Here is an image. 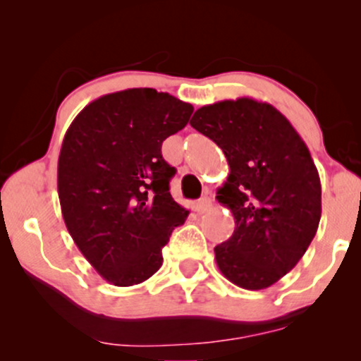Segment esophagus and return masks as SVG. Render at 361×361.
I'll list each match as a JSON object with an SVG mask.
<instances>
[{"mask_svg": "<svg viewBox=\"0 0 361 361\" xmlns=\"http://www.w3.org/2000/svg\"><path fill=\"white\" fill-rule=\"evenodd\" d=\"M210 207H212V198L210 197H202L200 200L197 202V205H195V209H197V212L198 214H204V212H207V210L210 209Z\"/></svg>", "mask_w": 361, "mask_h": 361, "instance_id": "34e87169", "label": "esophagus"}]
</instances>
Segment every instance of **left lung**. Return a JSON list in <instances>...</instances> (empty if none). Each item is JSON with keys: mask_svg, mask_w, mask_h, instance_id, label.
Listing matches in <instances>:
<instances>
[{"mask_svg": "<svg viewBox=\"0 0 361 361\" xmlns=\"http://www.w3.org/2000/svg\"><path fill=\"white\" fill-rule=\"evenodd\" d=\"M190 126L229 163L217 200L235 229L214 247L219 270L246 290L276 283L299 263L321 221V180L305 142L270 103L238 98L205 105Z\"/></svg>", "mask_w": 361, "mask_h": 361, "instance_id": "1", "label": "left lung"}]
</instances>
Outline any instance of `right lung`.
I'll return each instance as SVG.
<instances>
[{
    "label": "right lung",
    "mask_w": 361,
    "mask_h": 361,
    "mask_svg": "<svg viewBox=\"0 0 361 361\" xmlns=\"http://www.w3.org/2000/svg\"><path fill=\"white\" fill-rule=\"evenodd\" d=\"M193 106L169 93L132 88L86 105L62 140L57 192L73 241L117 287H132L163 264V247L188 210L173 200L176 169L161 154Z\"/></svg>",
    "instance_id": "right-lung-1"
}]
</instances>
